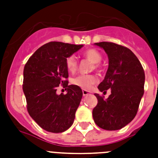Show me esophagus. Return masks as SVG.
<instances>
[{"mask_svg": "<svg viewBox=\"0 0 158 158\" xmlns=\"http://www.w3.org/2000/svg\"><path fill=\"white\" fill-rule=\"evenodd\" d=\"M89 94V92L88 91V90H83V96L85 97V96H88Z\"/></svg>", "mask_w": 158, "mask_h": 158, "instance_id": "34e87169", "label": "esophagus"}]
</instances>
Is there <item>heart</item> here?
<instances>
[{
  "mask_svg": "<svg viewBox=\"0 0 158 158\" xmlns=\"http://www.w3.org/2000/svg\"><path fill=\"white\" fill-rule=\"evenodd\" d=\"M84 55L87 59L89 60L94 64H95L96 67L98 66V64L101 62L102 58L101 53L96 49H89L84 52ZM65 66H66L68 71L70 73H74L76 71L77 68H78V63H77V60L74 56H70L67 57L66 60H65ZM97 82H98V78L93 74L79 75L72 79V84L81 88L82 89H84V90L90 89L92 85L96 84Z\"/></svg>",
  "mask_w": 158,
  "mask_h": 158,
  "instance_id": "b5f03b06",
  "label": "heart"
}]
</instances>
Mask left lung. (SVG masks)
Wrapping results in <instances>:
<instances>
[{
	"mask_svg": "<svg viewBox=\"0 0 158 158\" xmlns=\"http://www.w3.org/2000/svg\"><path fill=\"white\" fill-rule=\"evenodd\" d=\"M94 45L102 48L109 60L105 78L98 88L103 94L110 89L111 94L106 99L95 94L98 104L93 110V117L97 125L103 130H120L137 114L144 93V70L129 48L107 42Z\"/></svg>",
	"mask_w": 158,
	"mask_h": 158,
	"instance_id": "1",
	"label": "left lung"
}]
</instances>
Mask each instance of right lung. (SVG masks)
<instances>
[{
	"label": "right lung",
	"mask_w": 158,
	"mask_h": 158,
	"mask_svg": "<svg viewBox=\"0 0 158 158\" xmlns=\"http://www.w3.org/2000/svg\"><path fill=\"white\" fill-rule=\"evenodd\" d=\"M83 47L51 42L38 48L24 66L23 91L28 114L48 132H64L74 123L83 92L76 85H68L65 60ZM60 84L66 94H56Z\"/></svg>",
	"instance_id": "right-lung-1"
}]
</instances>
